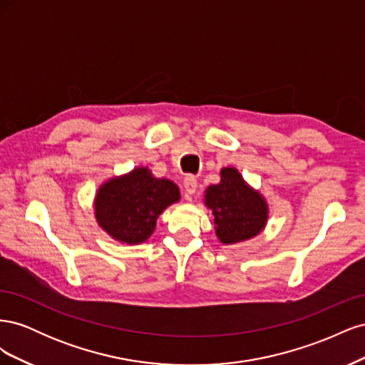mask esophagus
Instances as JSON below:
<instances>
[{
	"label": "esophagus",
	"mask_w": 365,
	"mask_h": 365,
	"mask_svg": "<svg viewBox=\"0 0 365 365\" xmlns=\"http://www.w3.org/2000/svg\"><path fill=\"white\" fill-rule=\"evenodd\" d=\"M196 189H197V180L193 175H187L184 178V196L187 200H190V197L195 195Z\"/></svg>",
	"instance_id": "1"
}]
</instances>
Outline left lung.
Segmentation results:
<instances>
[{
    "instance_id": "8db88e82",
    "label": "left lung",
    "mask_w": 365,
    "mask_h": 365,
    "mask_svg": "<svg viewBox=\"0 0 365 365\" xmlns=\"http://www.w3.org/2000/svg\"><path fill=\"white\" fill-rule=\"evenodd\" d=\"M205 204L213 210L219 240L227 245L257 236L267 224L268 208L263 197L250 189L233 168L220 170V182L205 192Z\"/></svg>"
}]
</instances>
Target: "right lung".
Returning <instances> with one entry per match:
<instances>
[{"label": "right lung", "mask_w": 365, "mask_h": 365, "mask_svg": "<svg viewBox=\"0 0 365 365\" xmlns=\"http://www.w3.org/2000/svg\"><path fill=\"white\" fill-rule=\"evenodd\" d=\"M180 200L169 180H157L145 169L108 181L96 197L97 222L114 239L126 244L145 242L155 230L158 215Z\"/></svg>", "instance_id": "obj_1"}]
</instances>
